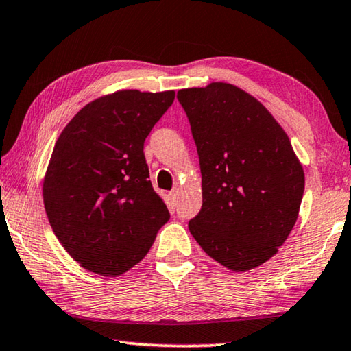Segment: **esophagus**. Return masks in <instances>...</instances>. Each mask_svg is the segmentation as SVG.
Listing matches in <instances>:
<instances>
[{
  "label": "esophagus",
  "instance_id": "obj_1",
  "mask_svg": "<svg viewBox=\"0 0 351 351\" xmlns=\"http://www.w3.org/2000/svg\"><path fill=\"white\" fill-rule=\"evenodd\" d=\"M177 195H179V189H172V191L169 193V197L172 200V205H174L176 202H177Z\"/></svg>",
  "mask_w": 351,
  "mask_h": 351
}]
</instances>
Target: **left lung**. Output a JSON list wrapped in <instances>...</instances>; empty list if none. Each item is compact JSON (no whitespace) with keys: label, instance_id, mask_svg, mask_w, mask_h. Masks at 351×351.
Listing matches in <instances>:
<instances>
[{"label":"left lung","instance_id":"left-lung-1","mask_svg":"<svg viewBox=\"0 0 351 351\" xmlns=\"http://www.w3.org/2000/svg\"><path fill=\"white\" fill-rule=\"evenodd\" d=\"M197 146L202 210L188 228L205 253L248 271L278 253L299 216L305 176L287 132L234 84L177 92Z\"/></svg>","mask_w":351,"mask_h":351}]
</instances>
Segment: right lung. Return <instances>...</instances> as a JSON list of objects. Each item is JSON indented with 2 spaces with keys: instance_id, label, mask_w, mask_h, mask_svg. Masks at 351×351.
Returning <instances> with one entry per match:
<instances>
[{
  "instance_id": "obj_1",
  "label": "right lung",
  "mask_w": 351,
  "mask_h": 351,
  "mask_svg": "<svg viewBox=\"0 0 351 351\" xmlns=\"http://www.w3.org/2000/svg\"><path fill=\"white\" fill-rule=\"evenodd\" d=\"M174 97V90L137 89L98 97L73 115L53 146L43 180L49 223L90 273H126L168 222L143 145Z\"/></svg>"
}]
</instances>
